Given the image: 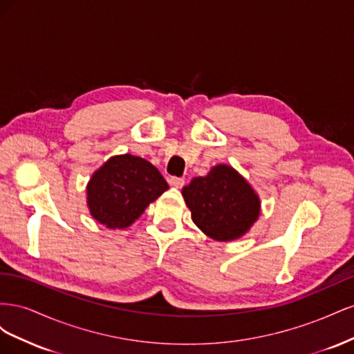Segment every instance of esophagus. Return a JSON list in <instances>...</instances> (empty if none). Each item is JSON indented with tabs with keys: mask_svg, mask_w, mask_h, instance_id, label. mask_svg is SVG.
Here are the masks:
<instances>
[{
	"mask_svg": "<svg viewBox=\"0 0 354 354\" xmlns=\"http://www.w3.org/2000/svg\"><path fill=\"white\" fill-rule=\"evenodd\" d=\"M169 185L173 187H177V189H181L185 186V178H180V177H171L169 180Z\"/></svg>",
	"mask_w": 354,
	"mask_h": 354,
	"instance_id": "esophagus-1",
	"label": "esophagus"
}]
</instances>
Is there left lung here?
<instances>
[{
  "mask_svg": "<svg viewBox=\"0 0 354 354\" xmlns=\"http://www.w3.org/2000/svg\"><path fill=\"white\" fill-rule=\"evenodd\" d=\"M192 220L207 236L227 242L248 232L260 216V198L236 169L212 167L181 190Z\"/></svg>",
  "mask_w": 354,
  "mask_h": 354,
  "instance_id": "1",
  "label": "left lung"
}]
</instances>
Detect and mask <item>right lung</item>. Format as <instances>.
I'll list each match as a JSON object with an SVG mask.
<instances>
[{
    "instance_id": "right-lung-1",
    "label": "right lung",
    "mask_w": 354,
    "mask_h": 354,
    "mask_svg": "<svg viewBox=\"0 0 354 354\" xmlns=\"http://www.w3.org/2000/svg\"><path fill=\"white\" fill-rule=\"evenodd\" d=\"M167 189L165 178L149 160L130 153L118 155L93 174L87 185V203L94 220L108 229H125Z\"/></svg>"
}]
</instances>
